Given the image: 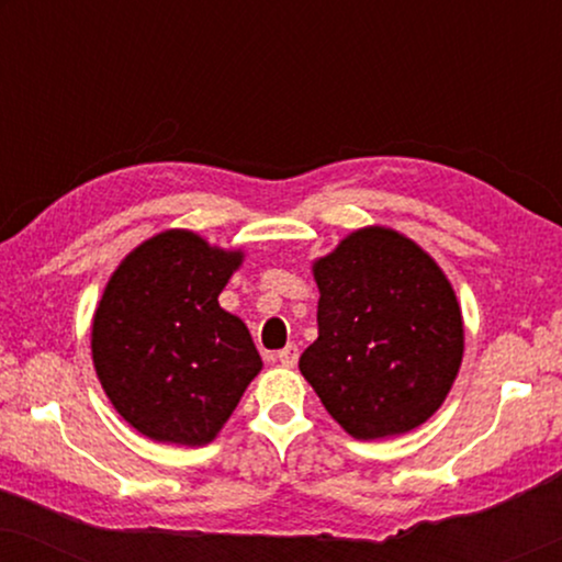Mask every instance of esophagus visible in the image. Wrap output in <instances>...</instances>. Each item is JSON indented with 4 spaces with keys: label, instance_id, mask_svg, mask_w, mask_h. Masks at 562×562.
Segmentation results:
<instances>
[{
    "label": "esophagus",
    "instance_id": "1",
    "mask_svg": "<svg viewBox=\"0 0 562 562\" xmlns=\"http://www.w3.org/2000/svg\"><path fill=\"white\" fill-rule=\"evenodd\" d=\"M276 358H279L281 366L294 368L296 360H299V348H296L294 342H291V345H286V348H283V350H279V356H276Z\"/></svg>",
    "mask_w": 562,
    "mask_h": 562
}]
</instances>
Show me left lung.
<instances>
[{
  "mask_svg": "<svg viewBox=\"0 0 562 562\" xmlns=\"http://www.w3.org/2000/svg\"><path fill=\"white\" fill-rule=\"evenodd\" d=\"M319 337L299 371L337 425L381 440L425 425L463 363V314L435 258L391 227L350 233L312 263Z\"/></svg>",
  "mask_w": 562,
  "mask_h": 562,
  "instance_id": "obj_1",
  "label": "left lung"
}]
</instances>
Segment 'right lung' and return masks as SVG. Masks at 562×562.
<instances>
[{
    "instance_id": "right-lung-1",
    "label": "right lung",
    "mask_w": 562,
    "mask_h": 562,
    "mask_svg": "<svg viewBox=\"0 0 562 562\" xmlns=\"http://www.w3.org/2000/svg\"><path fill=\"white\" fill-rule=\"evenodd\" d=\"M243 250L166 229L127 252L91 322L94 371L120 417L156 442H212L263 368L217 302Z\"/></svg>"
}]
</instances>
